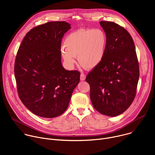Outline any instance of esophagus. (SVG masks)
Masks as SVG:
<instances>
[{
    "label": "esophagus",
    "instance_id": "esophagus-1",
    "mask_svg": "<svg viewBox=\"0 0 155 155\" xmlns=\"http://www.w3.org/2000/svg\"><path fill=\"white\" fill-rule=\"evenodd\" d=\"M86 79V75L84 74H80V80L81 81H84Z\"/></svg>",
    "mask_w": 155,
    "mask_h": 155
}]
</instances>
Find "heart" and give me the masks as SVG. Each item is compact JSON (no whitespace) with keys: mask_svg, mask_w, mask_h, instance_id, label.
Listing matches in <instances>:
<instances>
[{"mask_svg":"<svg viewBox=\"0 0 155 155\" xmlns=\"http://www.w3.org/2000/svg\"><path fill=\"white\" fill-rule=\"evenodd\" d=\"M107 37L101 29H81L70 34L65 38L61 56L65 65L72 68L75 57L82 67L93 69L102 62L106 50Z\"/></svg>","mask_w":155,"mask_h":155,"instance_id":"heart-1","label":"heart"}]
</instances>
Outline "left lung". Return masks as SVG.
<instances>
[{
	"label": "left lung",
	"mask_w": 155,
	"mask_h": 155,
	"mask_svg": "<svg viewBox=\"0 0 155 155\" xmlns=\"http://www.w3.org/2000/svg\"><path fill=\"white\" fill-rule=\"evenodd\" d=\"M107 37L104 58L87 74L90 99L96 110L104 115L116 117L133 102L139 79L135 45L129 33L118 25L101 21Z\"/></svg>",
	"instance_id": "obj_1"
}]
</instances>
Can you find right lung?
Returning <instances> with one entry per match:
<instances>
[{"label":"right lung","instance_id":"obj_1","mask_svg":"<svg viewBox=\"0 0 155 155\" xmlns=\"http://www.w3.org/2000/svg\"><path fill=\"white\" fill-rule=\"evenodd\" d=\"M71 29L65 21L48 22L31 29L18 49L15 76L19 97L34 114L54 118L68 108L80 73L62 65L61 45Z\"/></svg>","mask_w":155,"mask_h":155}]
</instances>
